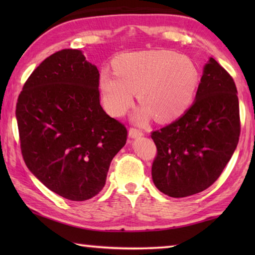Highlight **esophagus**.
Wrapping results in <instances>:
<instances>
[{
	"label": "esophagus",
	"instance_id": "esophagus-1",
	"mask_svg": "<svg viewBox=\"0 0 255 255\" xmlns=\"http://www.w3.org/2000/svg\"><path fill=\"white\" fill-rule=\"evenodd\" d=\"M128 135L130 138H137V137H141L143 136V132H141L139 129L136 128H130L128 131Z\"/></svg>",
	"mask_w": 255,
	"mask_h": 255
}]
</instances>
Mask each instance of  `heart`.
<instances>
[{
	"instance_id": "b5f03b06",
	"label": "heart",
	"mask_w": 255,
	"mask_h": 255,
	"mask_svg": "<svg viewBox=\"0 0 255 255\" xmlns=\"http://www.w3.org/2000/svg\"><path fill=\"white\" fill-rule=\"evenodd\" d=\"M116 72L100 73V92L106 110L120 117L132 106L135 92L144 105L137 119L144 123L154 115L159 123L182 116L195 101L199 73L187 56L170 50L124 54L116 58Z\"/></svg>"
}]
</instances>
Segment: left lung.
Masks as SVG:
<instances>
[{"mask_svg": "<svg viewBox=\"0 0 255 255\" xmlns=\"http://www.w3.org/2000/svg\"><path fill=\"white\" fill-rule=\"evenodd\" d=\"M240 132L234 80L210 57L193 105L178 120L152 132L157 148L152 165L155 187L173 198L209 188L234 154Z\"/></svg>", "mask_w": 255, "mask_h": 255, "instance_id": "1", "label": "left lung"}]
</instances>
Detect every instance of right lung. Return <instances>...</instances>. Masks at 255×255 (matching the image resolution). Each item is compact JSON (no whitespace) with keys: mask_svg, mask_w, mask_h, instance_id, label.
Instances as JSON below:
<instances>
[{"mask_svg":"<svg viewBox=\"0 0 255 255\" xmlns=\"http://www.w3.org/2000/svg\"><path fill=\"white\" fill-rule=\"evenodd\" d=\"M99 77L81 50H59L31 73L16 103L25 165L68 200L101 191L112 158L127 140L126 127L102 109Z\"/></svg>","mask_w":255,"mask_h":255,"instance_id":"right-lung-1","label":"right lung"}]
</instances>
